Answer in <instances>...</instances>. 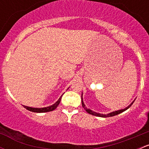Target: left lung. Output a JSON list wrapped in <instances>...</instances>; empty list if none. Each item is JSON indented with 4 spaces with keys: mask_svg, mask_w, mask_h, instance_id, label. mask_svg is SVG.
<instances>
[{
    "mask_svg": "<svg viewBox=\"0 0 149 149\" xmlns=\"http://www.w3.org/2000/svg\"><path fill=\"white\" fill-rule=\"evenodd\" d=\"M81 102H82V107H83L84 109H85V110L86 111V112H88V114H90V115H94V116H97V117H102V118H107V117H112V116H115V115H118V114H120V113H122V112H124V111L127 110V109H128V108L130 107L131 106L132 104H133V103L134 102V101H133V102L130 104L129 105L128 107H127L125 108V109H120V110L115 111V112H111V113L107 114V115H103V114L97 113V112H94V111L91 110V109H88V108H87L85 106V104H84V102H83V99H82V95H81Z\"/></svg>",
    "mask_w": 149,
    "mask_h": 149,
    "instance_id": "8db88e82",
    "label": "left lung"
}]
</instances>
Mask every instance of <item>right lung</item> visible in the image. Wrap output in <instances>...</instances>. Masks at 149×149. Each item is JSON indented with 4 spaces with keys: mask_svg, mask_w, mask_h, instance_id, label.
I'll return each instance as SVG.
<instances>
[{
    "mask_svg": "<svg viewBox=\"0 0 149 149\" xmlns=\"http://www.w3.org/2000/svg\"><path fill=\"white\" fill-rule=\"evenodd\" d=\"M61 97L59 98V100L56 102L54 104L51 105L49 107H43V108H33V107H26V106H24L23 107L24 108H26V109L29 111H31V112H37V113H41V112H51V111H53L54 109H55L57 108V107L58 106L60 102H61Z\"/></svg>",
    "mask_w": 149,
    "mask_h": 149,
    "instance_id": "1",
    "label": "right lung"
}]
</instances>
